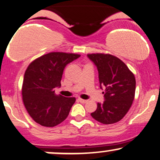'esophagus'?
<instances>
[{
  "label": "esophagus",
  "instance_id": "34e87169",
  "mask_svg": "<svg viewBox=\"0 0 160 160\" xmlns=\"http://www.w3.org/2000/svg\"><path fill=\"white\" fill-rule=\"evenodd\" d=\"M78 100H79V102H80L81 103H86V102H88V100H82V99H80V98H79Z\"/></svg>",
  "mask_w": 160,
  "mask_h": 160
}]
</instances>
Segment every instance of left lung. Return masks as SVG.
I'll return each instance as SVG.
<instances>
[{
    "instance_id": "obj_1",
    "label": "left lung",
    "mask_w": 160,
    "mask_h": 160,
    "mask_svg": "<svg viewBox=\"0 0 160 160\" xmlns=\"http://www.w3.org/2000/svg\"><path fill=\"white\" fill-rule=\"evenodd\" d=\"M87 57L96 66L100 87L105 89L104 102L91 114L102 124L117 122L124 117L134 99L136 80L134 74L122 60L104 54H90Z\"/></svg>"
}]
</instances>
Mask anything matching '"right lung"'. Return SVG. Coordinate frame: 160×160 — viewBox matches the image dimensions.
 Returning <instances> with one entry per match:
<instances>
[{"label":"right lung","mask_w":160,"mask_h":160,"mask_svg":"<svg viewBox=\"0 0 160 160\" xmlns=\"http://www.w3.org/2000/svg\"><path fill=\"white\" fill-rule=\"evenodd\" d=\"M80 57L76 54L51 52L28 66L22 88L23 100L29 114L38 124L54 127L68 117L76 99L56 95L54 88L61 86L66 65Z\"/></svg>","instance_id":"right-lung-1"}]
</instances>
